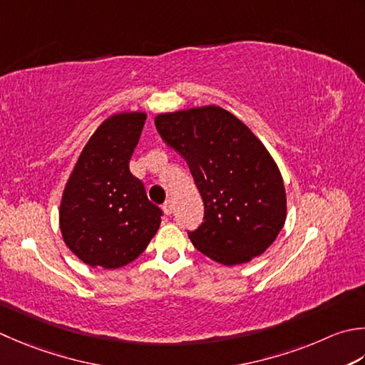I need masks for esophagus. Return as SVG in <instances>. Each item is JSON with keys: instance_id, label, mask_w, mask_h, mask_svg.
I'll return each mask as SVG.
<instances>
[{"instance_id": "34e87169", "label": "esophagus", "mask_w": 365, "mask_h": 365, "mask_svg": "<svg viewBox=\"0 0 365 365\" xmlns=\"http://www.w3.org/2000/svg\"><path fill=\"white\" fill-rule=\"evenodd\" d=\"M161 209H163V212H164V215H170V213H173V202L166 201V202L163 204Z\"/></svg>"}]
</instances>
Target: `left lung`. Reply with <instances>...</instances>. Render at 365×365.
<instances>
[{
  "label": "left lung",
  "instance_id": "left-lung-1",
  "mask_svg": "<svg viewBox=\"0 0 365 365\" xmlns=\"http://www.w3.org/2000/svg\"><path fill=\"white\" fill-rule=\"evenodd\" d=\"M155 125L188 163L202 196L204 223L188 234L192 245L223 266L266 252L287 220V190L255 133L215 104L158 113Z\"/></svg>",
  "mask_w": 365,
  "mask_h": 365
}]
</instances>
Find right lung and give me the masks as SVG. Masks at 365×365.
<instances>
[{"label": "right lung", "instance_id": "add662e5", "mask_svg": "<svg viewBox=\"0 0 365 365\" xmlns=\"http://www.w3.org/2000/svg\"><path fill=\"white\" fill-rule=\"evenodd\" d=\"M147 113L118 112L91 134L64 185L61 237L90 267L118 269L134 261L160 230L158 205L148 201L130 160Z\"/></svg>", "mask_w": 365, "mask_h": 365}]
</instances>
